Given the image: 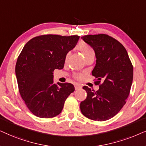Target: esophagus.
<instances>
[{
	"label": "esophagus",
	"mask_w": 146,
	"mask_h": 146,
	"mask_svg": "<svg viewBox=\"0 0 146 146\" xmlns=\"http://www.w3.org/2000/svg\"><path fill=\"white\" fill-rule=\"evenodd\" d=\"M81 85L80 84H75V90H77V89H81Z\"/></svg>",
	"instance_id": "obj_1"
}]
</instances>
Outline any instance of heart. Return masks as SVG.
Returning <instances> with one entry per match:
<instances>
[{"instance_id": "heart-1", "label": "heart", "mask_w": 146, "mask_h": 146, "mask_svg": "<svg viewBox=\"0 0 146 146\" xmlns=\"http://www.w3.org/2000/svg\"><path fill=\"white\" fill-rule=\"evenodd\" d=\"M76 48L77 50H79L81 53H82V55H83V57H84L85 58L87 57V56H89V55H95L94 50H93L90 46L88 45V44H85V43L79 44L77 46ZM69 57V53H68L65 56V62H67ZM83 77V75L82 73H75V74L74 75L75 78L78 79V80L82 79Z\"/></svg>"}]
</instances>
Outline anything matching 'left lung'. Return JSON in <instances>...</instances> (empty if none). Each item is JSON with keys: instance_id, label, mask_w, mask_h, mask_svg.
I'll return each mask as SVG.
<instances>
[{"instance_id": "8db88e82", "label": "left lung", "mask_w": 146, "mask_h": 146, "mask_svg": "<svg viewBox=\"0 0 146 146\" xmlns=\"http://www.w3.org/2000/svg\"><path fill=\"white\" fill-rule=\"evenodd\" d=\"M81 38L96 53V65L92 75L97 79L95 84L100 85V89L96 91L83 87L87 96L81 102V111L90 119L106 121L125 104L133 81V65L123 44L112 36L98 34Z\"/></svg>"}]
</instances>
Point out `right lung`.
I'll use <instances>...</instances> for the list:
<instances>
[{
    "mask_svg": "<svg viewBox=\"0 0 146 146\" xmlns=\"http://www.w3.org/2000/svg\"><path fill=\"white\" fill-rule=\"evenodd\" d=\"M79 36L42 35L25 44L17 59L15 72L21 98L31 112L40 118L59 115L73 84L55 83L54 70L62 69L65 56L76 45Z\"/></svg>",
    "mask_w": 146,
    "mask_h": 146,
    "instance_id": "obj_1",
    "label": "right lung"
}]
</instances>
